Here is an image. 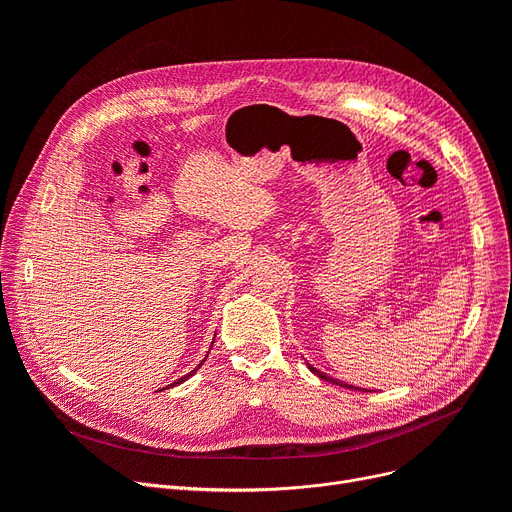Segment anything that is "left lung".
<instances>
[{"mask_svg":"<svg viewBox=\"0 0 512 512\" xmlns=\"http://www.w3.org/2000/svg\"><path fill=\"white\" fill-rule=\"evenodd\" d=\"M309 369L315 373V375H319L321 380H326V382H332V384H336V386H342V388H351V390H361V388H355V386H351V384H344V382H338V380H334V378H330V375H326V373H321L319 369H315V367H311L309 365Z\"/></svg>","mask_w":512,"mask_h":512,"instance_id":"1","label":"left lung"}]
</instances>
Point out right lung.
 I'll return each instance as SVG.
<instances>
[{
	"label": "right lung",
	"mask_w": 512,
	"mask_h": 512,
	"mask_svg": "<svg viewBox=\"0 0 512 512\" xmlns=\"http://www.w3.org/2000/svg\"><path fill=\"white\" fill-rule=\"evenodd\" d=\"M201 365H203V363H201ZM201 365H199V367H201ZM199 367H197V369H199ZM197 369H193V371H191V373H188V375H184V378H180V380H178V382H174V384H172V386H176V384H180V382H184V380H188V378H191V375H193V373H195V371H197Z\"/></svg>",
	"instance_id": "1"
}]
</instances>
